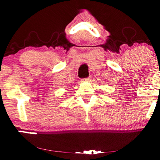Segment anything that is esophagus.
Listing matches in <instances>:
<instances>
[{
  "instance_id": "1",
  "label": "esophagus",
  "mask_w": 160,
  "mask_h": 160,
  "mask_svg": "<svg viewBox=\"0 0 160 160\" xmlns=\"http://www.w3.org/2000/svg\"><path fill=\"white\" fill-rule=\"evenodd\" d=\"M91 80V77H88V78H83L82 79V82H86V81H90Z\"/></svg>"
}]
</instances>
